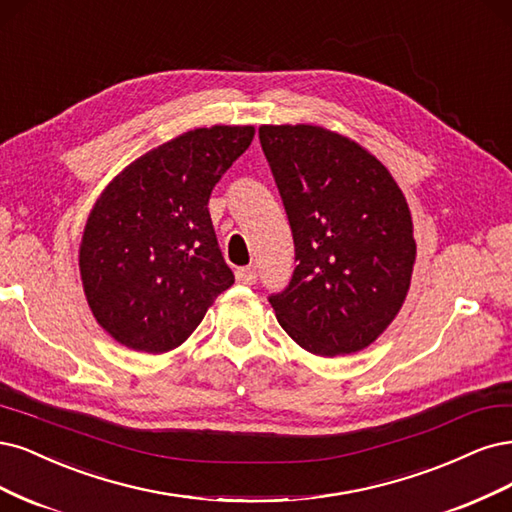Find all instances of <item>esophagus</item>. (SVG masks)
Segmentation results:
<instances>
[{"instance_id": "obj_1", "label": "esophagus", "mask_w": 512, "mask_h": 512, "mask_svg": "<svg viewBox=\"0 0 512 512\" xmlns=\"http://www.w3.org/2000/svg\"><path fill=\"white\" fill-rule=\"evenodd\" d=\"M236 278H238V283H242V285H255L257 283V270L253 266L238 268Z\"/></svg>"}]
</instances>
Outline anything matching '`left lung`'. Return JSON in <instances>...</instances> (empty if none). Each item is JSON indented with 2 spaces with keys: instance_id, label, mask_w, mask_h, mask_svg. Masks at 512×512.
Returning <instances> with one entry per match:
<instances>
[{
  "instance_id": "obj_1",
  "label": "left lung",
  "mask_w": 512,
  "mask_h": 512,
  "mask_svg": "<svg viewBox=\"0 0 512 512\" xmlns=\"http://www.w3.org/2000/svg\"><path fill=\"white\" fill-rule=\"evenodd\" d=\"M259 142L295 246L289 285L270 293L302 349H366L398 315L415 263L410 210L381 161L315 125H263Z\"/></svg>"
}]
</instances>
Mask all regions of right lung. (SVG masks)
I'll use <instances>...</instances> for the list:
<instances>
[{"label":"right lung","instance_id":"obj_1","mask_svg":"<svg viewBox=\"0 0 512 512\" xmlns=\"http://www.w3.org/2000/svg\"><path fill=\"white\" fill-rule=\"evenodd\" d=\"M253 136L251 125L187 131L131 163L97 200L80 244V276L97 323L114 340L166 353L234 285L208 200Z\"/></svg>","mask_w":512,"mask_h":512}]
</instances>
